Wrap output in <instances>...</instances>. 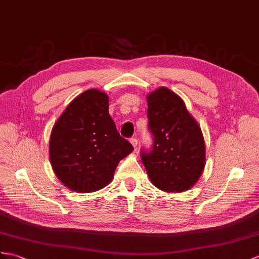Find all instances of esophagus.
I'll return each instance as SVG.
<instances>
[{
	"label": "esophagus",
	"mask_w": 259,
	"mask_h": 259,
	"mask_svg": "<svg viewBox=\"0 0 259 259\" xmlns=\"http://www.w3.org/2000/svg\"><path fill=\"white\" fill-rule=\"evenodd\" d=\"M130 142H131V144L133 145V146L136 148L137 147V145H138V141H137V138L136 137H132L131 140H130Z\"/></svg>",
	"instance_id": "esophagus-1"
}]
</instances>
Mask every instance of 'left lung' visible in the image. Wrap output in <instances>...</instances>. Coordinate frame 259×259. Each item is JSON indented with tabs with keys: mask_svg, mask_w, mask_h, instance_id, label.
Returning a JSON list of instances; mask_svg holds the SVG:
<instances>
[{
	"mask_svg": "<svg viewBox=\"0 0 259 259\" xmlns=\"http://www.w3.org/2000/svg\"><path fill=\"white\" fill-rule=\"evenodd\" d=\"M148 130L153 147L141 158L153 185L166 192L190 189L202 175L205 145L197 121L171 90L159 88L147 97Z\"/></svg>",
	"mask_w": 259,
	"mask_h": 259,
	"instance_id": "left-lung-1",
	"label": "left lung"
}]
</instances>
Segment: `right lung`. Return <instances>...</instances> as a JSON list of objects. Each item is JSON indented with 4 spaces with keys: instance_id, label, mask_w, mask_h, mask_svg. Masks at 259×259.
<instances>
[{
    "instance_id": "obj_1",
    "label": "right lung",
    "mask_w": 259,
    "mask_h": 259,
    "mask_svg": "<svg viewBox=\"0 0 259 259\" xmlns=\"http://www.w3.org/2000/svg\"><path fill=\"white\" fill-rule=\"evenodd\" d=\"M134 150L109 114V97L91 89L72 100L55 123L49 157L58 179L75 192L108 186L121 159Z\"/></svg>"
}]
</instances>
